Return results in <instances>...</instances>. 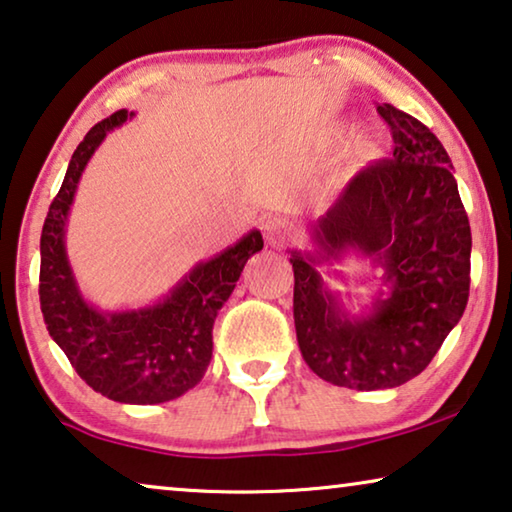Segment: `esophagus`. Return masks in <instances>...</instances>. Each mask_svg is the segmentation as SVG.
Masks as SVG:
<instances>
[{"mask_svg": "<svg viewBox=\"0 0 512 512\" xmlns=\"http://www.w3.org/2000/svg\"><path fill=\"white\" fill-rule=\"evenodd\" d=\"M261 226H263L265 240H268L272 247H281V244H284L288 238H291V228H288L281 219L265 217Z\"/></svg>", "mask_w": 512, "mask_h": 512, "instance_id": "34e87169", "label": "esophagus"}]
</instances>
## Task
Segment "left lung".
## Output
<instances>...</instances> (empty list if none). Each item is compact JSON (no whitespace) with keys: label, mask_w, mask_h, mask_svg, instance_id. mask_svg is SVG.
<instances>
[{"label":"left lung","mask_w":512,"mask_h":512,"mask_svg":"<svg viewBox=\"0 0 512 512\" xmlns=\"http://www.w3.org/2000/svg\"><path fill=\"white\" fill-rule=\"evenodd\" d=\"M376 110L392 133V159L362 168L311 224L314 249L291 251L302 358L323 381L351 390L416 379L462 318L471 284V226L448 152L404 110ZM346 253L384 270V288L362 315H351L317 270Z\"/></svg>","instance_id":"left-lung-1"}]
</instances>
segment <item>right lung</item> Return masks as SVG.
Masks as SVG:
<instances>
[{
  "label": "right lung",
  "mask_w": 512,
  "mask_h": 512,
  "mask_svg": "<svg viewBox=\"0 0 512 512\" xmlns=\"http://www.w3.org/2000/svg\"><path fill=\"white\" fill-rule=\"evenodd\" d=\"M117 110L87 131L66 168L41 231L39 298L50 337L92 390L122 404H161L201 383L212 360V325L244 263L263 249L249 231L210 261L196 263L166 298L140 309L101 311L80 293L66 256V219L80 175L108 131L131 120Z\"/></svg>",
  "instance_id": "add662e5"
}]
</instances>
